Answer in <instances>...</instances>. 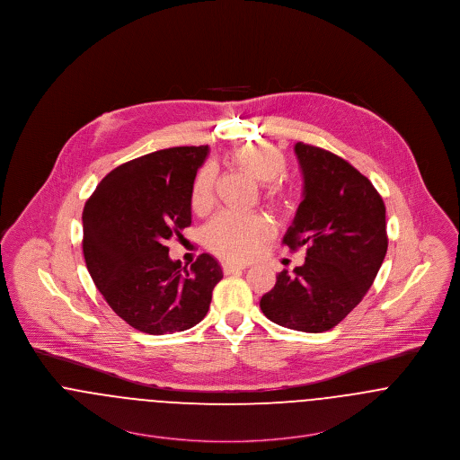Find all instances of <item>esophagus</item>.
<instances>
[{"label": "esophagus", "instance_id": "1", "mask_svg": "<svg viewBox=\"0 0 460 460\" xmlns=\"http://www.w3.org/2000/svg\"><path fill=\"white\" fill-rule=\"evenodd\" d=\"M221 269H223V272L225 274H234V272H239V270H244L246 269V265H241V263H223L221 265Z\"/></svg>", "mask_w": 460, "mask_h": 460}]
</instances>
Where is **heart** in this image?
Instances as JSON below:
<instances>
[{"instance_id": "b5f03b06", "label": "heart", "mask_w": 460, "mask_h": 460, "mask_svg": "<svg viewBox=\"0 0 460 460\" xmlns=\"http://www.w3.org/2000/svg\"><path fill=\"white\" fill-rule=\"evenodd\" d=\"M230 164L252 181L260 184L272 185L265 190V202L283 214H290L295 208V193L285 182L278 181L287 170L285 155L269 144H246L235 147L230 156ZM214 184L216 172L208 165L202 168L193 182L191 190V208L199 214H204L214 204ZM272 225L263 216H239V214H221L206 230V243L210 251L225 260H248L258 248L272 237Z\"/></svg>"}]
</instances>
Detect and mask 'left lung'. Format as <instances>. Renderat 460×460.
Masks as SVG:
<instances>
[{
    "label": "left lung",
    "instance_id": "left-lung-1",
    "mask_svg": "<svg viewBox=\"0 0 460 460\" xmlns=\"http://www.w3.org/2000/svg\"><path fill=\"white\" fill-rule=\"evenodd\" d=\"M304 177L302 202L283 237L305 248L300 267L281 270L260 300L263 314L287 329L325 332L364 298L385 260V204L373 182L331 151L295 144Z\"/></svg>",
    "mask_w": 460,
    "mask_h": 460
}]
</instances>
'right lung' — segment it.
I'll use <instances>...</instances> for the list:
<instances>
[{
  "mask_svg": "<svg viewBox=\"0 0 460 460\" xmlns=\"http://www.w3.org/2000/svg\"><path fill=\"white\" fill-rule=\"evenodd\" d=\"M208 155L209 146H191L135 158L107 173L84 206L87 270L112 311L140 332L195 327L223 278L208 252L186 269L165 246L191 225V190Z\"/></svg>",
  "mask_w": 460,
  "mask_h": 460,
  "instance_id": "right-lung-1",
  "label": "right lung"
}]
</instances>
